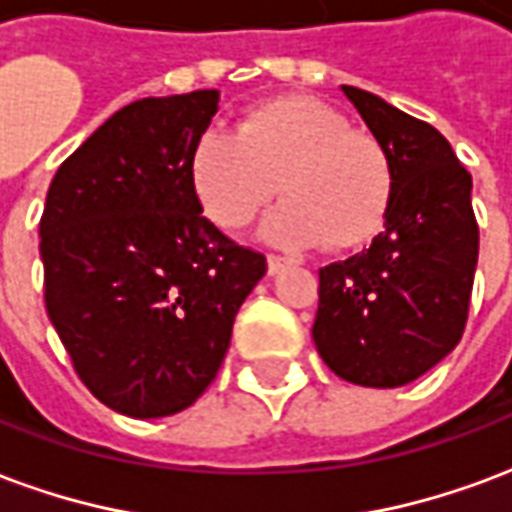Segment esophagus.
I'll return each mask as SVG.
<instances>
[{
	"mask_svg": "<svg viewBox=\"0 0 512 512\" xmlns=\"http://www.w3.org/2000/svg\"><path fill=\"white\" fill-rule=\"evenodd\" d=\"M283 267H289V259H283V256H275V253H270V256H267V270H270V275H278Z\"/></svg>",
	"mask_w": 512,
	"mask_h": 512,
	"instance_id": "34e87169",
	"label": "esophagus"
}]
</instances>
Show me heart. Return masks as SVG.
Masks as SVG:
<instances>
[{"label":"heart","mask_w":512,"mask_h":512,"mask_svg":"<svg viewBox=\"0 0 512 512\" xmlns=\"http://www.w3.org/2000/svg\"><path fill=\"white\" fill-rule=\"evenodd\" d=\"M190 177L204 210L223 229H242L270 199L283 204L267 234L283 245L322 240L349 251L382 229L393 201L390 152L365 130L311 98H278L251 108L234 133H204Z\"/></svg>","instance_id":"b5f03b06"}]
</instances>
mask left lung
<instances>
[{
    "instance_id": "left-lung-1",
    "label": "left lung",
    "mask_w": 512,
    "mask_h": 512,
    "mask_svg": "<svg viewBox=\"0 0 512 512\" xmlns=\"http://www.w3.org/2000/svg\"><path fill=\"white\" fill-rule=\"evenodd\" d=\"M390 152L393 201L371 248L319 270L313 343L330 371L363 387H401L461 341L477 267L472 177L428 122L346 87Z\"/></svg>"
}]
</instances>
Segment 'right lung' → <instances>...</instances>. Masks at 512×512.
<instances>
[{"label": "right lung", "mask_w": 512, "mask_h": 512, "mask_svg": "<svg viewBox=\"0 0 512 512\" xmlns=\"http://www.w3.org/2000/svg\"><path fill=\"white\" fill-rule=\"evenodd\" d=\"M218 100L199 89L119 108L59 166L40 218L48 319L89 393L138 420L196 404L267 272L193 188Z\"/></svg>", "instance_id": "right-lung-1"}]
</instances>
